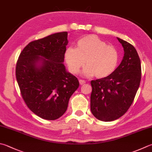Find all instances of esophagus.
Wrapping results in <instances>:
<instances>
[{
  "instance_id": "1",
  "label": "esophagus",
  "mask_w": 152,
  "mask_h": 152,
  "mask_svg": "<svg viewBox=\"0 0 152 152\" xmlns=\"http://www.w3.org/2000/svg\"><path fill=\"white\" fill-rule=\"evenodd\" d=\"M79 81L80 85H84V84L85 83H86V81H85V80H83V79H79Z\"/></svg>"
}]
</instances>
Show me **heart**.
<instances>
[{
  "instance_id": "1",
  "label": "heart",
  "mask_w": 152,
  "mask_h": 152,
  "mask_svg": "<svg viewBox=\"0 0 152 152\" xmlns=\"http://www.w3.org/2000/svg\"><path fill=\"white\" fill-rule=\"evenodd\" d=\"M78 48L70 46L65 51V59L71 73L76 74L87 64L83 73L86 76L103 78L111 75L118 66L119 56L114 46L98 37L89 35L80 39Z\"/></svg>"
}]
</instances>
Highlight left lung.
I'll list each match as a JSON object with an SVG mask.
<instances>
[{
  "mask_svg": "<svg viewBox=\"0 0 152 152\" xmlns=\"http://www.w3.org/2000/svg\"><path fill=\"white\" fill-rule=\"evenodd\" d=\"M117 39L124 51L121 64L111 75L91 82V113L104 122L114 121L126 113L141 81V62L135 48L121 38Z\"/></svg>",
  "mask_w": 152,
  "mask_h": 152,
  "instance_id": "1",
  "label": "left lung"
}]
</instances>
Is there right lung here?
I'll return each instance as SVG.
<instances>
[{
    "instance_id": "1",
    "label": "right lung",
    "mask_w": 152,
    "mask_h": 152,
    "mask_svg": "<svg viewBox=\"0 0 152 152\" xmlns=\"http://www.w3.org/2000/svg\"><path fill=\"white\" fill-rule=\"evenodd\" d=\"M67 43V31L32 41L16 63V77L22 98L30 110L43 119L61 117L79 86L77 77L63 64Z\"/></svg>"
}]
</instances>
